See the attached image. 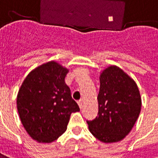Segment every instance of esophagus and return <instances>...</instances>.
<instances>
[{
    "mask_svg": "<svg viewBox=\"0 0 158 158\" xmlns=\"http://www.w3.org/2000/svg\"><path fill=\"white\" fill-rule=\"evenodd\" d=\"M77 103H78V106H79V107L81 109V108H82V106H83V101H82V100H80V101L77 102Z\"/></svg>",
    "mask_w": 158,
    "mask_h": 158,
    "instance_id": "1",
    "label": "esophagus"
}]
</instances>
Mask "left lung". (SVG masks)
<instances>
[{
    "instance_id": "left-lung-1",
    "label": "left lung",
    "mask_w": 158,
    "mask_h": 158,
    "mask_svg": "<svg viewBox=\"0 0 158 158\" xmlns=\"http://www.w3.org/2000/svg\"><path fill=\"white\" fill-rule=\"evenodd\" d=\"M99 111L87 121L90 132L103 143L122 140L131 131L141 110V97L134 80L115 65L100 76Z\"/></svg>"
}]
</instances>
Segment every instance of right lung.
<instances>
[{
  "label": "right lung",
  "mask_w": 158,
  "mask_h": 158,
  "mask_svg": "<svg viewBox=\"0 0 158 158\" xmlns=\"http://www.w3.org/2000/svg\"><path fill=\"white\" fill-rule=\"evenodd\" d=\"M68 69L51 61L31 70L20 86L17 108L31 139L52 143L67 129L70 114L80 111L64 78Z\"/></svg>",
  "instance_id": "right-lung-1"
}]
</instances>
